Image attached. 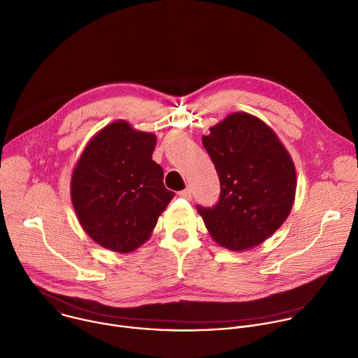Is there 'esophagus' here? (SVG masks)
Segmentation results:
<instances>
[{
	"label": "esophagus",
	"instance_id": "34e87169",
	"mask_svg": "<svg viewBox=\"0 0 358 358\" xmlns=\"http://www.w3.org/2000/svg\"><path fill=\"white\" fill-rule=\"evenodd\" d=\"M179 196L186 199V200H192V190L190 189H185V190L179 192Z\"/></svg>",
	"mask_w": 358,
	"mask_h": 358
}]
</instances>
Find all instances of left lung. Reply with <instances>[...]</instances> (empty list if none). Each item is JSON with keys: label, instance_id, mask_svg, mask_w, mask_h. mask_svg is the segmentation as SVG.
I'll list each match as a JSON object with an SVG mask.
<instances>
[{"label": "left lung", "instance_id": "1", "mask_svg": "<svg viewBox=\"0 0 358 358\" xmlns=\"http://www.w3.org/2000/svg\"><path fill=\"white\" fill-rule=\"evenodd\" d=\"M220 179L213 207L196 206L213 239L229 250H246L273 235L294 204V162L260 119L236 112L201 138Z\"/></svg>", "mask_w": 358, "mask_h": 358}]
</instances>
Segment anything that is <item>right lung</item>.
<instances>
[{
	"mask_svg": "<svg viewBox=\"0 0 358 358\" xmlns=\"http://www.w3.org/2000/svg\"><path fill=\"white\" fill-rule=\"evenodd\" d=\"M157 137L119 120L85 147L71 178V201L84 231L101 246L129 253L140 248L175 193L152 161Z\"/></svg>",
	"mask_w": 358,
	"mask_h": 358,
	"instance_id": "right-lung-1",
	"label": "right lung"
}]
</instances>
